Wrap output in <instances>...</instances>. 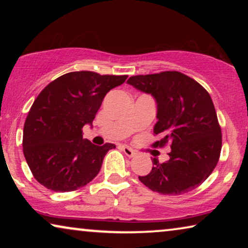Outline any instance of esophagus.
Instances as JSON below:
<instances>
[{"instance_id": "34e87169", "label": "esophagus", "mask_w": 248, "mask_h": 248, "mask_svg": "<svg viewBox=\"0 0 248 248\" xmlns=\"http://www.w3.org/2000/svg\"><path fill=\"white\" fill-rule=\"evenodd\" d=\"M123 151H124V154L127 155V157H134L135 155V151L133 150V149H131L130 147H126V145H124L123 148Z\"/></svg>"}]
</instances>
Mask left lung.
<instances>
[{
	"label": "left lung",
	"mask_w": 248,
	"mask_h": 248,
	"mask_svg": "<svg viewBox=\"0 0 248 248\" xmlns=\"http://www.w3.org/2000/svg\"><path fill=\"white\" fill-rule=\"evenodd\" d=\"M127 83L157 101L154 134L161 139L152 147L170 144L169 160L158 161L141 183L154 192L179 195L201 185L216 168L222 145L221 127L208 91L178 71L134 76Z\"/></svg>",
	"instance_id": "obj_1"
}]
</instances>
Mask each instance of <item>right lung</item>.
Returning <instances> with one entry per match:
<instances>
[{"label":"right lung","mask_w":248,"mask_h":248,"mask_svg":"<svg viewBox=\"0 0 248 248\" xmlns=\"http://www.w3.org/2000/svg\"><path fill=\"white\" fill-rule=\"evenodd\" d=\"M126 78L77 71L44 88L26 118L22 138L23 155L37 182L54 192H72L96 177L115 144L94 145L82 138V128L93 123L108 91Z\"/></svg>","instance_id":"right-lung-1"}]
</instances>
